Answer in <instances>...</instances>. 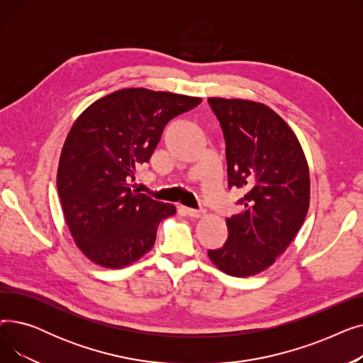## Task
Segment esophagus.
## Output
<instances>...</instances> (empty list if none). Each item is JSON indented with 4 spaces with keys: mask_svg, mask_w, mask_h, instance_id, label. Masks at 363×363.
Masks as SVG:
<instances>
[{
    "mask_svg": "<svg viewBox=\"0 0 363 363\" xmlns=\"http://www.w3.org/2000/svg\"><path fill=\"white\" fill-rule=\"evenodd\" d=\"M185 212L188 216H191V218H201L204 215L203 208H185Z\"/></svg>",
    "mask_w": 363,
    "mask_h": 363,
    "instance_id": "1",
    "label": "esophagus"
}]
</instances>
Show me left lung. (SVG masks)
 Wrapping results in <instances>:
<instances>
[{
	"label": "left lung",
	"instance_id": "obj_1",
	"mask_svg": "<svg viewBox=\"0 0 363 363\" xmlns=\"http://www.w3.org/2000/svg\"><path fill=\"white\" fill-rule=\"evenodd\" d=\"M223 132L228 186L244 212L226 219L228 240L207 255L233 277L256 275L290 245L309 208L306 157L294 132L268 106L208 99Z\"/></svg>",
	"mask_w": 363,
	"mask_h": 363
}]
</instances>
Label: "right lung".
I'll return each mask as SVG.
<instances>
[{"label":"right lung","mask_w":363,"mask_h":363,"mask_svg":"<svg viewBox=\"0 0 363 363\" xmlns=\"http://www.w3.org/2000/svg\"><path fill=\"white\" fill-rule=\"evenodd\" d=\"M201 99L126 88L92 103L73 123L62 150L57 189L72 237L104 268H123L156 241L159 223L174 204L130 189L164 126Z\"/></svg>","instance_id":"right-lung-1"}]
</instances>
